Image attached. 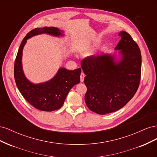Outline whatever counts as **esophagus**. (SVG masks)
<instances>
[{"mask_svg": "<svg viewBox=\"0 0 157 157\" xmlns=\"http://www.w3.org/2000/svg\"><path fill=\"white\" fill-rule=\"evenodd\" d=\"M84 77H85V75L83 73H81L80 74V82H83L84 81Z\"/></svg>", "mask_w": 157, "mask_h": 157, "instance_id": "esophagus-1", "label": "esophagus"}]
</instances>
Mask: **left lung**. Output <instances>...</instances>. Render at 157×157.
<instances>
[{
    "label": "left lung",
    "mask_w": 157,
    "mask_h": 157,
    "mask_svg": "<svg viewBox=\"0 0 157 157\" xmlns=\"http://www.w3.org/2000/svg\"><path fill=\"white\" fill-rule=\"evenodd\" d=\"M121 40L112 54L88 57L81 62L87 87L85 102L92 111L105 115L126 105L139 87L140 49L132 36L121 31Z\"/></svg>",
    "instance_id": "obj_1"
}]
</instances>
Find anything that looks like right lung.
I'll list each match as a JSON object with an SVG mask.
<instances>
[{
  "label": "right lung",
  "instance_id": "add662e5",
  "mask_svg": "<svg viewBox=\"0 0 157 157\" xmlns=\"http://www.w3.org/2000/svg\"><path fill=\"white\" fill-rule=\"evenodd\" d=\"M64 31L53 27L36 28L29 32L23 39L19 48L14 64V78L17 87L26 100L37 109L53 111L60 109L64 103L70 90L80 82V68L68 70L60 67L56 75L44 82L35 84L28 80L22 66L23 50L27 40L40 34H48L55 37L64 36Z\"/></svg>",
  "mask_w": 157,
  "mask_h": 157
}]
</instances>
